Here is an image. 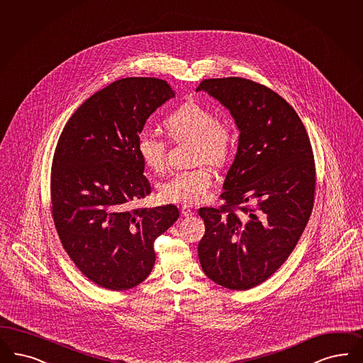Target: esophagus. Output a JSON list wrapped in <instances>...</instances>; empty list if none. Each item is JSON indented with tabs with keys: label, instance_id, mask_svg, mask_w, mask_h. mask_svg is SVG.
<instances>
[{
	"label": "esophagus",
	"instance_id": "1",
	"mask_svg": "<svg viewBox=\"0 0 363 363\" xmlns=\"http://www.w3.org/2000/svg\"><path fill=\"white\" fill-rule=\"evenodd\" d=\"M182 214H183V216H186V218H191V216H194V210H192V207H189V206H182Z\"/></svg>",
	"mask_w": 363,
	"mask_h": 363
}]
</instances>
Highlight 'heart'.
Returning a JSON list of instances; mask_svg holds the SVG:
<instances>
[{
  "label": "heart",
  "instance_id": "heart-1",
  "mask_svg": "<svg viewBox=\"0 0 363 363\" xmlns=\"http://www.w3.org/2000/svg\"><path fill=\"white\" fill-rule=\"evenodd\" d=\"M174 141H192V162L219 167L226 162L233 133L228 122L215 120L214 113L198 104H186L164 121ZM137 150L143 162L155 172L167 167L168 143L159 135L143 132L137 138ZM213 187V175L206 167L179 171L162 182L159 195L168 203L195 204L206 201Z\"/></svg>",
  "mask_w": 363,
  "mask_h": 363
}]
</instances>
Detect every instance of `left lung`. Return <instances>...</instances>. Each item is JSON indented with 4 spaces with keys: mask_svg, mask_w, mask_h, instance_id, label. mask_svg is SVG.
Listing matches in <instances>:
<instances>
[{
    "mask_svg": "<svg viewBox=\"0 0 363 363\" xmlns=\"http://www.w3.org/2000/svg\"><path fill=\"white\" fill-rule=\"evenodd\" d=\"M201 90L230 110L240 138L220 195L225 204L199 208L206 226L199 261L210 280L246 291L281 267L308 223L312 147L295 108L264 84L230 77L204 79ZM249 201L256 207L242 206Z\"/></svg>",
    "mask_w": 363,
    "mask_h": 363,
    "instance_id": "obj_1",
    "label": "left lung"
}]
</instances>
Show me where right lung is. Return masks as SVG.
Returning <instances> with one entry per match:
<instances>
[{
  "label": "right lung",
  "mask_w": 363,
  "mask_h": 363,
  "mask_svg": "<svg viewBox=\"0 0 363 363\" xmlns=\"http://www.w3.org/2000/svg\"><path fill=\"white\" fill-rule=\"evenodd\" d=\"M174 96L157 78L113 82L77 108L59 137L51 172L55 228L74 264L105 289L144 281L156 261L153 242L179 218L174 204L129 210L150 194L137 138Z\"/></svg>",
  "instance_id": "obj_1"
}]
</instances>
